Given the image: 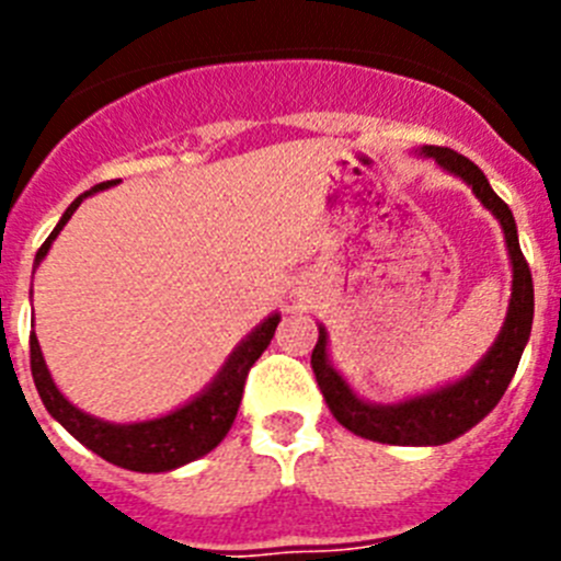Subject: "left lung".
I'll return each instance as SVG.
<instances>
[{
    "label": "left lung",
    "instance_id": "obj_1",
    "mask_svg": "<svg viewBox=\"0 0 561 561\" xmlns=\"http://www.w3.org/2000/svg\"><path fill=\"white\" fill-rule=\"evenodd\" d=\"M421 153L438 162L444 171L460 176L466 185L472 187L474 196L483 202L485 210L494 213V219L500 221L505 232L514 280L512 304H508L503 329H500L489 354L474 365L472 374L453 381L447 388L413 396V399L399 401V404H370V401L359 399L351 390L348 381L331 368L329 348H325L329 334L320 325V336H317V345L311 351V370H314L317 385L323 390L329 410L342 427L351 430L354 435L379 440V444H396V447H438V444H447V440L463 435L466 430H472L478 421L492 413L497 408V401L503 399L514 370H517L519 356H523L525 342L531 336L534 323L531 270H528L523 250H519L517 225H514L508 205L492 191L483 171L472 160H466L463 153L438 146H424Z\"/></svg>",
    "mask_w": 561,
    "mask_h": 561
}]
</instances>
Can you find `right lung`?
I'll list each match as a JSON object with an SVG mask.
<instances>
[{"label": "right lung", "mask_w": 561, "mask_h": 561, "mask_svg": "<svg viewBox=\"0 0 561 561\" xmlns=\"http://www.w3.org/2000/svg\"><path fill=\"white\" fill-rule=\"evenodd\" d=\"M103 187H108V182L81 193V196L67 207V213L61 216L56 230L49 232L47 241L42 244V250L36 252V266L44 261L49 244L56 241V236L64 230V225L72 219V213L78 210V205H81L87 196H92V193L103 191ZM277 323H280V314L266 317L264 323L257 325V329L232 351L230 359L225 362V368H221L219 376L210 381V388H205L196 399L187 401L185 408L173 410V413L168 415H160V419L137 421V424H108V421L87 415L83 410H78L76 404H69V401L64 399L61 390L56 388V381L49 376L47 365H44L36 334L30 336V370H33V381H36V390L38 396H42L47 413L53 415L72 438L81 440L83 447L92 449L95 455H101L108 463L131 469V472H171L176 466L191 463V460L202 458V455H207L210 449L219 447L221 440H225V435L230 433L232 421H236L238 413V404H241V396H244L247 374H250V368L255 365L257 356L264 354L266 345L272 342Z\"/></svg>", "instance_id": "right-lung-1"}]
</instances>
